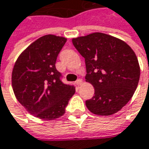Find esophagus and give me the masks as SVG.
Wrapping results in <instances>:
<instances>
[{
    "instance_id": "1",
    "label": "esophagus",
    "mask_w": 149,
    "mask_h": 149,
    "mask_svg": "<svg viewBox=\"0 0 149 149\" xmlns=\"http://www.w3.org/2000/svg\"><path fill=\"white\" fill-rule=\"evenodd\" d=\"M82 84H83V80H82V79H77V80L76 81V84H77V86L81 85Z\"/></svg>"
}]
</instances>
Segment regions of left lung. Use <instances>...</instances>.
<instances>
[{
  "mask_svg": "<svg viewBox=\"0 0 149 149\" xmlns=\"http://www.w3.org/2000/svg\"><path fill=\"white\" fill-rule=\"evenodd\" d=\"M72 43L85 59L86 82L95 88L87 108L102 116L118 113L138 85L140 65L135 52L124 41L101 32L72 38Z\"/></svg>",
  "mask_w": 149,
  "mask_h": 149,
  "instance_id": "1",
  "label": "left lung"
}]
</instances>
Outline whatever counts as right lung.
<instances>
[{
	"instance_id": "1",
	"label": "right lung",
	"mask_w": 149,
	"mask_h": 149,
	"mask_svg": "<svg viewBox=\"0 0 149 149\" xmlns=\"http://www.w3.org/2000/svg\"><path fill=\"white\" fill-rule=\"evenodd\" d=\"M66 38L43 36L22 53L14 64L12 86L17 100L36 118L54 120L65 112L73 86L63 84L55 68L57 56Z\"/></svg>"
}]
</instances>
